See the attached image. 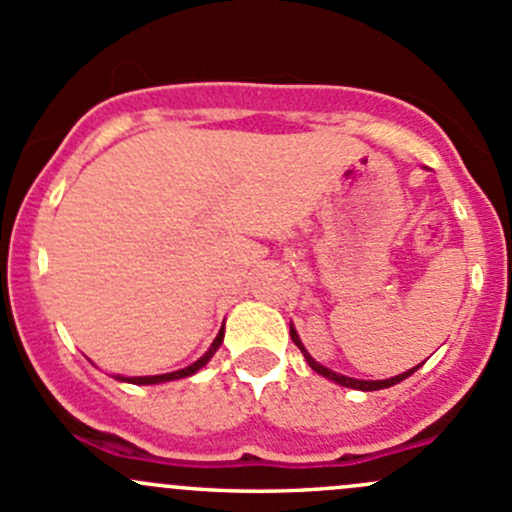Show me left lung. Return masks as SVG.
<instances>
[{"instance_id":"left-lung-1","label":"left lung","mask_w":512,"mask_h":512,"mask_svg":"<svg viewBox=\"0 0 512 512\" xmlns=\"http://www.w3.org/2000/svg\"><path fill=\"white\" fill-rule=\"evenodd\" d=\"M289 336H292V341L297 343L299 351L304 353L306 363L311 365V370H316V373L324 375V378L333 380V383H338V385H343V387H353V390H363V392H370V390H385V387H392V385L402 383V380H405V378H410V375L414 373V370H417L419 365H422V363H419L417 368H412V370H407V373H400V375H395V378H387V380H355V378H348V375H338V373H333V370H328L326 365L316 363V360L311 358L309 353H306L304 343L299 341V333H297V328H294V326H289Z\"/></svg>"}]
</instances>
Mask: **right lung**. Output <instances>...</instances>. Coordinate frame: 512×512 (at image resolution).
Segmentation results:
<instances>
[{"label": "right lung", "mask_w": 512, "mask_h": 512, "mask_svg": "<svg viewBox=\"0 0 512 512\" xmlns=\"http://www.w3.org/2000/svg\"><path fill=\"white\" fill-rule=\"evenodd\" d=\"M220 343H223V328L218 331V336H215L213 346L208 348L206 353L201 355V358L196 360V363H191L188 368H181V370H174V373H164V375H144V378H120V375H115L117 380H125V383H134V385H157V383H169V380H181V378H188V375L198 373V370L203 368V365L208 363V360L213 358V353L218 351Z\"/></svg>", "instance_id": "1"}]
</instances>
